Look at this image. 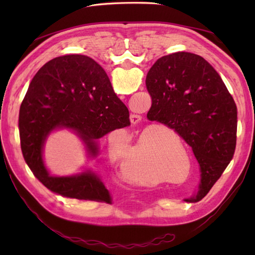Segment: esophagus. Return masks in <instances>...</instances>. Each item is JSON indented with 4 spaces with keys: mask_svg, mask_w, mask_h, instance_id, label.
Instances as JSON below:
<instances>
[{
    "mask_svg": "<svg viewBox=\"0 0 255 255\" xmlns=\"http://www.w3.org/2000/svg\"><path fill=\"white\" fill-rule=\"evenodd\" d=\"M141 121V116L137 115V114H132L130 115V123L133 125H138Z\"/></svg>",
    "mask_w": 255,
    "mask_h": 255,
    "instance_id": "34e87169",
    "label": "esophagus"
}]
</instances>
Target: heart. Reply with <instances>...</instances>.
Segmentation results:
<instances>
[{"mask_svg":"<svg viewBox=\"0 0 255 255\" xmlns=\"http://www.w3.org/2000/svg\"><path fill=\"white\" fill-rule=\"evenodd\" d=\"M114 158L119 157V152L111 149ZM155 154L150 141H139L122 154L118 167L120 174L129 182L138 184L154 183L157 179Z\"/></svg>","mask_w":255,"mask_h":255,"instance_id":"obj_1","label":"heart"}]
</instances>
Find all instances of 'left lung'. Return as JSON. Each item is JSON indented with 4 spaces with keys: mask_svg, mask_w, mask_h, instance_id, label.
<instances>
[{
    "mask_svg": "<svg viewBox=\"0 0 255 255\" xmlns=\"http://www.w3.org/2000/svg\"><path fill=\"white\" fill-rule=\"evenodd\" d=\"M145 84L152 98L146 118L174 129L191 146L205 196L235 152L237 107L232 96L217 71L188 52L158 58Z\"/></svg>",
    "mask_w": 255,
    "mask_h": 255,
    "instance_id": "left-lung-1",
    "label": "left lung"
}]
</instances>
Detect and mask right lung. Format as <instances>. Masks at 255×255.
Listing matches in <instances>:
<instances>
[{
  "instance_id": "1",
  "label": "right lung",
  "mask_w": 255,
  "mask_h": 255,
  "mask_svg": "<svg viewBox=\"0 0 255 255\" xmlns=\"http://www.w3.org/2000/svg\"><path fill=\"white\" fill-rule=\"evenodd\" d=\"M129 125L128 107L97 61L79 54L59 56L39 69L22 101L19 133L23 157L37 179L55 194L111 203L110 191L90 169L74 175H50L43 163V146L53 130L67 128L81 138L90 157H97L99 138Z\"/></svg>"
}]
</instances>
